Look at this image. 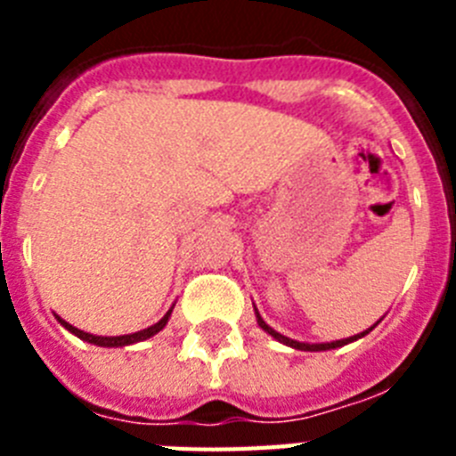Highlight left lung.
I'll list each match as a JSON object with an SVG mask.
<instances>
[{"mask_svg":"<svg viewBox=\"0 0 456 456\" xmlns=\"http://www.w3.org/2000/svg\"><path fill=\"white\" fill-rule=\"evenodd\" d=\"M256 317H257V326H260V329H263V331H267L269 336L272 338H276L278 342H283V345H288V347H294V349H301V352H326V349H336V347H342V345H347V342H354V340H358V338H363V336H368L370 331H372L374 326L379 324H374V326H370L368 331H363V333H358V336H352V338H345V340H336V342H322V345H310V342H299V340H292V338H288V336H281V333L278 331H273L272 326L267 324V322L263 320V317H260V313H257L256 310Z\"/></svg>","mask_w":456,"mask_h":456,"instance_id":"1","label":"left lung"}]
</instances>
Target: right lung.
Here are the masks:
<instances>
[{"mask_svg": "<svg viewBox=\"0 0 456 456\" xmlns=\"http://www.w3.org/2000/svg\"><path fill=\"white\" fill-rule=\"evenodd\" d=\"M173 308L168 310L167 315L162 317V320L157 322V324L148 326V329H143V331H136V333H127V336H114V338H107V336H93V333H86L82 331V329H77V326L68 324L66 320H61V317L56 315V320H59V324L66 326L68 331L75 333L77 338H82V340L91 342V345H98V347H125V345H134V342H141V340H148V338H152L155 333H159L167 326L168 317H171Z\"/></svg>", "mask_w": 456, "mask_h": 456, "instance_id": "add662e5", "label": "right lung"}]
</instances>
